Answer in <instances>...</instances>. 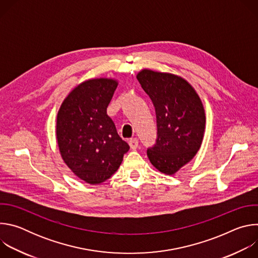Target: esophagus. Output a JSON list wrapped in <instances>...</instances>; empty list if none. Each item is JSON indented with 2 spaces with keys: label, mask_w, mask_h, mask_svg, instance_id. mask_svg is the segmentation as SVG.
Instances as JSON below:
<instances>
[{
  "label": "esophagus",
  "mask_w": 258,
  "mask_h": 258,
  "mask_svg": "<svg viewBox=\"0 0 258 258\" xmlns=\"http://www.w3.org/2000/svg\"><path fill=\"white\" fill-rule=\"evenodd\" d=\"M128 145L132 149H137L139 146V140L137 138H133L128 141Z\"/></svg>",
  "instance_id": "34e87169"
}]
</instances>
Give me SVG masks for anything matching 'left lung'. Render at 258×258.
<instances>
[{
    "label": "left lung",
    "instance_id": "1",
    "mask_svg": "<svg viewBox=\"0 0 258 258\" xmlns=\"http://www.w3.org/2000/svg\"><path fill=\"white\" fill-rule=\"evenodd\" d=\"M137 79L156 113L157 139L147 155L160 172L174 174L200 149L205 130L203 104L186 80L171 73L143 69Z\"/></svg>",
    "mask_w": 258,
    "mask_h": 258
}]
</instances>
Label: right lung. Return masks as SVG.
Here are the masks:
<instances>
[{
  "label": "right lung",
  "mask_w": 258,
  "mask_h": 258,
  "mask_svg": "<svg viewBox=\"0 0 258 258\" xmlns=\"http://www.w3.org/2000/svg\"><path fill=\"white\" fill-rule=\"evenodd\" d=\"M117 85L113 79L86 81L69 93L57 114L61 157L73 173L91 185L111 176L130 150L107 115Z\"/></svg>",
  "instance_id": "right-lung-1"
}]
</instances>
